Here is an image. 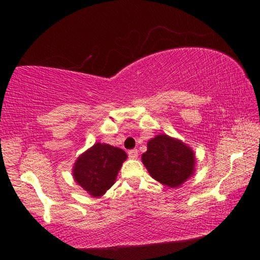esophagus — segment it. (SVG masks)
Instances as JSON below:
<instances>
[{
  "label": "esophagus",
  "instance_id": "1",
  "mask_svg": "<svg viewBox=\"0 0 260 260\" xmlns=\"http://www.w3.org/2000/svg\"><path fill=\"white\" fill-rule=\"evenodd\" d=\"M138 156H139L138 149H132V150L128 151V157L132 158V159H135V158H138Z\"/></svg>",
  "mask_w": 260,
  "mask_h": 260
}]
</instances>
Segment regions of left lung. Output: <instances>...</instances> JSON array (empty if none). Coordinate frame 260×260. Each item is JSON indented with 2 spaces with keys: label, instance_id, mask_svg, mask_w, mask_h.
Here are the masks:
<instances>
[{
  "label": "left lung",
  "instance_id": "8db88e82",
  "mask_svg": "<svg viewBox=\"0 0 260 260\" xmlns=\"http://www.w3.org/2000/svg\"><path fill=\"white\" fill-rule=\"evenodd\" d=\"M142 161L153 179L175 188L192 174L195 156L181 141L161 134L149 141Z\"/></svg>",
  "mask_w": 260,
  "mask_h": 260
}]
</instances>
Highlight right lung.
<instances>
[{
    "mask_svg": "<svg viewBox=\"0 0 260 260\" xmlns=\"http://www.w3.org/2000/svg\"><path fill=\"white\" fill-rule=\"evenodd\" d=\"M126 158L122 149L96 143L78 158L73 167L74 179L91 196H102L116 181Z\"/></svg>",
    "mask_w": 260,
    "mask_h": 260,
    "instance_id": "add662e5",
    "label": "right lung"
}]
</instances>
